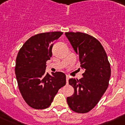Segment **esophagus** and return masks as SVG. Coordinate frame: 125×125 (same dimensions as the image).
<instances>
[{
  "mask_svg": "<svg viewBox=\"0 0 125 125\" xmlns=\"http://www.w3.org/2000/svg\"><path fill=\"white\" fill-rule=\"evenodd\" d=\"M69 76L68 75H66V84H68V81H69Z\"/></svg>",
  "mask_w": 125,
  "mask_h": 125,
  "instance_id": "esophagus-1",
  "label": "esophagus"
}]
</instances>
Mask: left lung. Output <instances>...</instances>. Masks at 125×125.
<instances>
[{"instance_id": "left-lung-1", "label": "left lung", "mask_w": 125, "mask_h": 125, "mask_svg": "<svg viewBox=\"0 0 125 125\" xmlns=\"http://www.w3.org/2000/svg\"><path fill=\"white\" fill-rule=\"evenodd\" d=\"M65 35L79 57L83 77L69 79L74 92L67 98L69 108L78 113L89 112L96 105L109 84L111 68L106 53L101 43L88 34L77 32Z\"/></svg>"}]
</instances>
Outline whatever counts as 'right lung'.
<instances>
[{
	"mask_svg": "<svg viewBox=\"0 0 125 125\" xmlns=\"http://www.w3.org/2000/svg\"><path fill=\"white\" fill-rule=\"evenodd\" d=\"M62 34L56 31L34 35L18 52L15 73L19 89L24 101L34 109L48 108L58 90L66 84L63 73H46V61L52 55L53 42Z\"/></svg>",
	"mask_w": 125,
	"mask_h": 125,
	"instance_id": "obj_1",
	"label": "right lung"
}]
</instances>
